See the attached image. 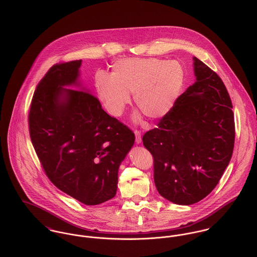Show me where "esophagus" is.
<instances>
[{"mask_svg":"<svg viewBox=\"0 0 257 257\" xmlns=\"http://www.w3.org/2000/svg\"><path fill=\"white\" fill-rule=\"evenodd\" d=\"M135 136H136V143L138 145H140L142 143V135H141V132H139L138 130L135 131Z\"/></svg>","mask_w":257,"mask_h":257,"instance_id":"1","label":"esophagus"}]
</instances>
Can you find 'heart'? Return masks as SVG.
Segmentation results:
<instances>
[{"instance_id":"b5f03b06","label":"heart","mask_w":257,"mask_h":257,"mask_svg":"<svg viewBox=\"0 0 257 257\" xmlns=\"http://www.w3.org/2000/svg\"><path fill=\"white\" fill-rule=\"evenodd\" d=\"M185 71L177 61L149 58H123L111 66V74L98 71L95 88L98 99L114 116L123 113L131 102L150 118H159L174 107L183 90Z\"/></svg>"}]
</instances>
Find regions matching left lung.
I'll return each mask as SVG.
<instances>
[{
  "instance_id": "8db88e82",
  "label": "left lung",
  "mask_w": 257,
  "mask_h": 257,
  "mask_svg": "<svg viewBox=\"0 0 257 257\" xmlns=\"http://www.w3.org/2000/svg\"><path fill=\"white\" fill-rule=\"evenodd\" d=\"M194 71L196 82L143 137L158 193L178 205L195 204L214 190L234 147L232 104L222 80L197 57Z\"/></svg>"
}]
</instances>
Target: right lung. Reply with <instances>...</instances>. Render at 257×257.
<instances>
[{"instance_id":"1","label":"right lung","mask_w":257,"mask_h":257,"mask_svg":"<svg viewBox=\"0 0 257 257\" xmlns=\"http://www.w3.org/2000/svg\"><path fill=\"white\" fill-rule=\"evenodd\" d=\"M81 60L58 62L42 77L29 110V130L52 184L85 205L114 197L120 162L135 135L109 115L93 94L75 85Z\"/></svg>"}]
</instances>
